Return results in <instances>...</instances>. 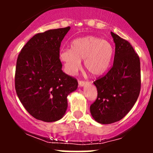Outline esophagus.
Here are the masks:
<instances>
[{"instance_id":"obj_1","label":"esophagus","mask_w":153,"mask_h":153,"mask_svg":"<svg viewBox=\"0 0 153 153\" xmlns=\"http://www.w3.org/2000/svg\"><path fill=\"white\" fill-rule=\"evenodd\" d=\"M88 82L84 81V80H79L78 81V84H79V86L80 87H83V86H85V85H87Z\"/></svg>"}]
</instances>
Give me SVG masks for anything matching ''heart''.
I'll list each match as a JSON object with an SVG mask.
<instances>
[{
	"instance_id": "1",
	"label": "heart",
	"mask_w": 153,
	"mask_h": 153,
	"mask_svg": "<svg viewBox=\"0 0 153 153\" xmlns=\"http://www.w3.org/2000/svg\"><path fill=\"white\" fill-rule=\"evenodd\" d=\"M114 50L111 45L94 36L76 39L72 42L71 50H61L59 59L69 75H75L81 68V60L91 75L98 76L107 71L111 62Z\"/></svg>"
}]
</instances>
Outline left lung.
I'll use <instances>...</instances> for the list:
<instances>
[{"label": "left lung", "instance_id": "left-lung-1", "mask_svg": "<svg viewBox=\"0 0 153 153\" xmlns=\"http://www.w3.org/2000/svg\"><path fill=\"white\" fill-rule=\"evenodd\" d=\"M115 43L112 68L94 82L97 99L90 107L95 121L108 124L121 120L131 109L141 87L140 61L130 43L111 32Z\"/></svg>", "mask_w": 153, "mask_h": 153}]
</instances>
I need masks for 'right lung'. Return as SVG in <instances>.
<instances>
[{"label": "right lung", "instance_id": "add662e5", "mask_svg": "<svg viewBox=\"0 0 153 153\" xmlns=\"http://www.w3.org/2000/svg\"><path fill=\"white\" fill-rule=\"evenodd\" d=\"M68 26L34 35L19 54L15 88L23 106L38 120L53 122L62 119L67 97L78 88L76 79L62 71L59 47Z\"/></svg>", "mask_w": 153, "mask_h": 153}]
</instances>
